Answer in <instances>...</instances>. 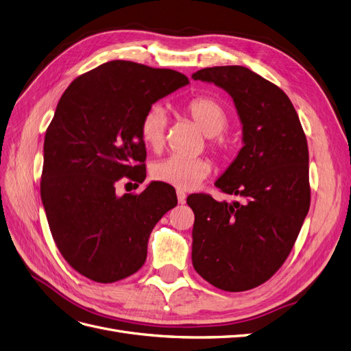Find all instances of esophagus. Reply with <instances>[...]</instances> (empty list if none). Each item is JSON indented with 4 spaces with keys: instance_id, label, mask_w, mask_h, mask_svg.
<instances>
[{
    "instance_id": "1",
    "label": "esophagus",
    "mask_w": 351,
    "mask_h": 351,
    "mask_svg": "<svg viewBox=\"0 0 351 351\" xmlns=\"http://www.w3.org/2000/svg\"><path fill=\"white\" fill-rule=\"evenodd\" d=\"M186 197H187V195H186V192H183V190H177V200H178V204H186Z\"/></svg>"
}]
</instances>
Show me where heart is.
Segmentation results:
<instances>
[{"label": "heart", "mask_w": 351, "mask_h": 351, "mask_svg": "<svg viewBox=\"0 0 351 351\" xmlns=\"http://www.w3.org/2000/svg\"><path fill=\"white\" fill-rule=\"evenodd\" d=\"M182 112L192 119L199 129L208 136L206 146L218 159H226L230 155V147L227 142L218 137L222 130L230 123V111L219 99L200 95L189 99L182 105ZM167 114L155 105L147 110L139 124V132L142 142L147 149L159 152L165 145L167 134ZM212 167L205 158H183V156H168L152 165L151 174L156 180L169 186L178 187L180 190H192L210 174Z\"/></svg>", "instance_id": "b5f03b06"}]
</instances>
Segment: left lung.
I'll use <instances>...</instances> for the list:
<instances>
[{"instance_id": "1", "label": "left lung", "mask_w": 351, "mask_h": 351, "mask_svg": "<svg viewBox=\"0 0 351 351\" xmlns=\"http://www.w3.org/2000/svg\"><path fill=\"white\" fill-rule=\"evenodd\" d=\"M192 79L231 95L244 142L215 183L237 202L205 193L187 197L195 212L193 267L219 290H252L282 267L309 210L306 134L284 90L246 67H208Z\"/></svg>"}]
</instances>
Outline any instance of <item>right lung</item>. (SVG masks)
I'll return each mask as SVG.
<instances>
[{
  "label": "right lung",
  "mask_w": 351,
  "mask_h": 351,
  "mask_svg": "<svg viewBox=\"0 0 351 351\" xmlns=\"http://www.w3.org/2000/svg\"><path fill=\"white\" fill-rule=\"evenodd\" d=\"M187 83L171 69L114 60L62 93L45 134L40 197L60 253L83 277L108 284L139 271L152 228L177 205L167 184L123 196L115 186L143 182L142 117Z\"/></svg>",
  "instance_id": "1"
}]
</instances>
